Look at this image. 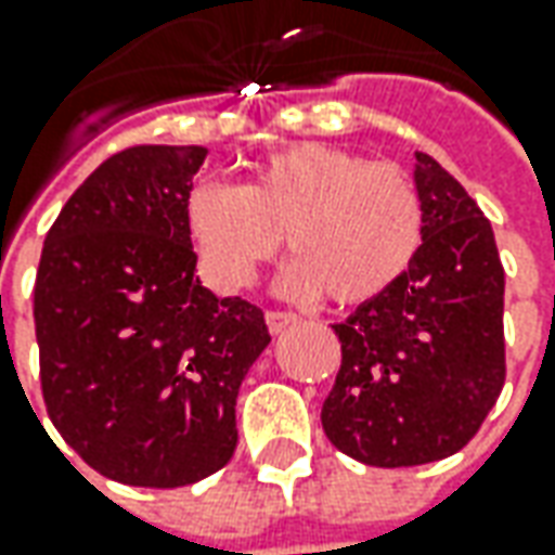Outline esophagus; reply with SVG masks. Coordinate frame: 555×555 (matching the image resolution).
I'll list each match as a JSON object with an SVG mask.
<instances>
[{"mask_svg": "<svg viewBox=\"0 0 555 555\" xmlns=\"http://www.w3.org/2000/svg\"><path fill=\"white\" fill-rule=\"evenodd\" d=\"M297 315L295 313H282V310H270L267 313V328H270V335H282L288 325H295Z\"/></svg>", "mask_w": 555, "mask_h": 555, "instance_id": "34e87169", "label": "esophagus"}]
</instances>
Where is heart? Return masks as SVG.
Instances as JSON below:
<instances>
[{"label": "heart", "instance_id": "obj_1", "mask_svg": "<svg viewBox=\"0 0 555 555\" xmlns=\"http://www.w3.org/2000/svg\"><path fill=\"white\" fill-rule=\"evenodd\" d=\"M183 230L220 292L248 288L285 233L295 255L279 279L285 295L328 292L337 304H365L411 270L424 242V202L396 165L295 144L258 159L236 186H193Z\"/></svg>", "mask_w": 555, "mask_h": 555}]
</instances>
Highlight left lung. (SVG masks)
Masks as SVG:
<instances>
[{"label":"left lung","mask_w":555,"mask_h":555,"mask_svg":"<svg viewBox=\"0 0 555 555\" xmlns=\"http://www.w3.org/2000/svg\"><path fill=\"white\" fill-rule=\"evenodd\" d=\"M424 242L387 295L335 322L340 372L322 430L369 467H417L461 451L504 387V267L467 190L427 153L411 163Z\"/></svg>","instance_id":"obj_1"}]
</instances>
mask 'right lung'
<instances>
[{
  "instance_id": "obj_1",
  "label": "right lung",
  "mask_w": 555,
  "mask_h": 555,
  "mask_svg": "<svg viewBox=\"0 0 555 555\" xmlns=\"http://www.w3.org/2000/svg\"><path fill=\"white\" fill-rule=\"evenodd\" d=\"M205 146L101 163L46 236L33 319L51 424L88 467L178 488L236 451V396L270 332L260 307L196 276L183 202Z\"/></svg>"
}]
</instances>
